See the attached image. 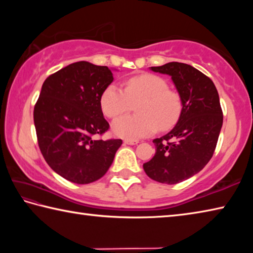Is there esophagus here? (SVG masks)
Masks as SVG:
<instances>
[{"label": "esophagus", "instance_id": "esophagus-1", "mask_svg": "<svg viewBox=\"0 0 253 253\" xmlns=\"http://www.w3.org/2000/svg\"><path fill=\"white\" fill-rule=\"evenodd\" d=\"M124 143L127 144V145H136V144H138L139 142H138V140H135V139H125V140H124Z\"/></svg>", "mask_w": 253, "mask_h": 253}]
</instances>
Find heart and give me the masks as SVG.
I'll list each match as a JSON object with an SVG mask.
<instances>
[{
	"label": "heart",
	"mask_w": 253,
	"mask_h": 253,
	"mask_svg": "<svg viewBox=\"0 0 253 253\" xmlns=\"http://www.w3.org/2000/svg\"><path fill=\"white\" fill-rule=\"evenodd\" d=\"M136 106V116H122L113 123V131L126 139H139L176 125L182 115L179 93L169 88L160 76L142 74L126 80L125 91L111 84L101 93L100 107L107 117L115 118Z\"/></svg>",
	"instance_id": "b5f03b06"
}]
</instances>
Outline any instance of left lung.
Returning a JSON list of instances; mask_svg holds the SVG:
<instances>
[{
    "label": "left lung",
    "instance_id": "8db88e82",
    "mask_svg": "<svg viewBox=\"0 0 253 253\" xmlns=\"http://www.w3.org/2000/svg\"><path fill=\"white\" fill-rule=\"evenodd\" d=\"M151 70L172 77L183 109L173 129L153 140L156 153L143 168L154 181L176 184L199 173L212 158L223 113L213 81L194 67L169 62Z\"/></svg>",
    "mask_w": 253,
    "mask_h": 253
}]
</instances>
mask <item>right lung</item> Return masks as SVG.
I'll return each instance as SVG.
<instances>
[{
	"instance_id": "add662e5",
	"label": "right lung",
	"mask_w": 253,
	"mask_h": 253,
	"mask_svg": "<svg viewBox=\"0 0 253 253\" xmlns=\"http://www.w3.org/2000/svg\"><path fill=\"white\" fill-rule=\"evenodd\" d=\"M108 67L71 63L42 84L33 110L38 144L45 162L60 176L89 184L104 176L122 139H95L108 130L100 97L113 83Z\"/></svg>"
}]
</instances>
